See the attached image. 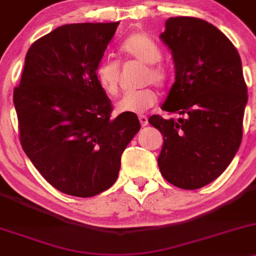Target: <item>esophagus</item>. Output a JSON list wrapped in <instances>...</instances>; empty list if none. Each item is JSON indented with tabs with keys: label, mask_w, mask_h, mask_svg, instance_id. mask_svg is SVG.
I'll return each instance as SVG.
<instances>
[{
	"label": "esophagus",
	"mask_w": 256,
	"mask_h": 256,
	"mask_svg": "<svg viewBox=\"0 0 256 256\" xmlns=\"http://www.w3.org/2000/svg\"><path fill=\"white\" fill-rule=\"evenodd\" d=\"M139 120H140V124H142V127L148 126V123H149V118L146 116H139Z\"/></svg>",
	"instance_id": "obj_1"
}]
</instances>
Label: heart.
Listing matches in <instances>:
<instances>
[{"mask_svg": "<svg viewBox=\"0 0 256 256\" xmlns=\"http://www.w3.org/2000/svg\"><path fill=\"white\" fill-rule=\"evenodd\" d=\"M120 51L132 60L145 63L142 76V84L152 83L156 86H164L170 78V70L161 61L160 46L146 32H134L120 44ZM95 78L101 89L107 95H117L120 90V62L104 58L96 64ZM158 95L150 86L128 92L117 102V110L123 114H144L156 104Z\"/></svg>", "mask_w": 256, "mask_h": 256, "instance_id": "heart-1", "label": "heart"}]
</instances>
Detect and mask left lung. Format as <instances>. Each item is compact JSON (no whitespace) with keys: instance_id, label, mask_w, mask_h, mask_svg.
Wrapping results in <instances>:
<instances>
[{"instance_id":"left-lung-1","label":"left lung","mask_w":256,"mask_h":256,"mask_svg":"<svg viewBox=\"0 0 256 256\" xmlns=\"http://www.w3.org/2000/svg\"><path fill=\"white\" fill-rule=\"evenodd\" d=\"M161 39L176 67V82L161 108L183 117L149 118L164 136L158 164L167 182L193 190L221 176L237 154L248 90L237 48L212 24L170 18Z\"/></svg>"}]
</instances>
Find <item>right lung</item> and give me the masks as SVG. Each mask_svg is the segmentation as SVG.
Returning a JSON list of instances; mask_svg holds the SVG:
<instances>
[{
	"mask_svg": "<svg viewBox=\"0 0 256 256\" xmlns=\"http://www.w3.org/2000/svg\"><path fill=\"white\" fill-rule=\"evenodd\" d=\"M118 24H66L38 39L13 92L24 152L52 186L73 196H94L116 182L120 156L140 129L136 114L112 117L95 78Z\"/></svg>",
	"mask_w": 256,
	"mask_h": 256,
	"instance_id": "1",
	"label": "right lung"
}]
</instances>
